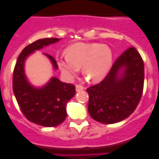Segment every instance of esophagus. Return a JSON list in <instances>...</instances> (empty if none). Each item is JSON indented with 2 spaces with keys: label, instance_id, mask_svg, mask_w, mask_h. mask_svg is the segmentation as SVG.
Masks as SVG:
<instances>
[{
  "label": "esophagus",
  "instance_id": "obj_1",
  "mask_svg": "<svg viewBox=\"0 0 159 159\" xmlns=\"http://www.w3.org/2000/svg\"><path fill=\"white\" fill-rule=\"evenodd\" d=\"M76 91H82L83 89H84V87H83L82 85H81V84H76Z\"/></svg>",
  "mask_w": 159,
  "mask_h": 159
}]
</instances>
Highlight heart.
Wrapping results in <instances>:
<instances>
[{"instance_id":"heart-1","label":"heart","mask_w":159,"mask_h":159,"mask_svg":"<svg viewBox=\"0 0 159 159\" xmlns=\"http://www.w3.org/2000/svg\"><path fill=\"white\" fill-rule=\"evenodd\" d=\"M66 52V56L57 60V65L68 79L73 78L81 67L89 81L99 82L107 76L113 64V53L105 44L76 43L69 46Z\"/></svg>"}]
</instances>
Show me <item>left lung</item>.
I'll list each match as a JSON object with an SVG mask.
<instances>
[{
	"label": "left lung",
	"mask_w": 159,
	"mask_h": 159,
	"mask_svg": "<svg viewBox=\"0 0 159 159\" xmlns=\"http://www.w3.org/2000/svg\"><path fill=\"white\" fill-rule=\"evenodd\" d=\"M144 70V61L135 48L125 50L104 80L87 89L91 118L102 124H114L132 114L142 98Z\"/></svg>",
	"instance_id": "obj_1"
}]
</instances>
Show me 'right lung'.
I'll return each mask as SVG.
<instances>
[{"label":"right lung","instance_id":"add662e5","mask_svg":"<svg viewBox=\"0 0 159 159\" xmlns=\"http://www.w3.org/2000/svg\"><path fill=\"white\" fill-rule=\"evenodd\" d=\"M59 38H48L39 39L23 49L16 62L13 73V91L16 100L27 119L44 127H54L61 124L67 117V102L75 95V86L61 82L57 78L41 89H36L28 83L24 70V63L29 54L35 50L54 44ZM53 66L57 69V63L52 56Z\"/></svg>","mask_w":159,"mask_h":159}]
</instances>
